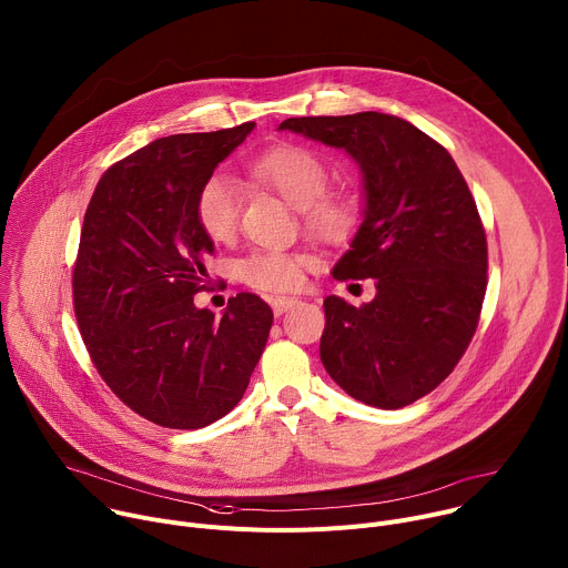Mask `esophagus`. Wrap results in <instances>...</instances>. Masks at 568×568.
<instances>
[{
	"label": "esophagus",
	"mask_w": 568,
	"mask_h": 568,
	"mask_svg": "<svg viewBox=\"0 0 568 568\" xmlns=\"http://www.w3.org/2000/svg\"><path fill=\"white\" fill-rule=\"evenodd\" d=\"M296 303H298V298H294V296H276V298H272V310L276 316H281L283 312L292 310Z\"/></svg>",
	"instance_id": "esophagus-1"
}]
</instances>
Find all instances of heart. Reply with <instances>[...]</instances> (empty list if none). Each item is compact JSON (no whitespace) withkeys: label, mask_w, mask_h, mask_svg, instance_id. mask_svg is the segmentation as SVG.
I'll use <instances>...</instances> for the list:
<instances>
[{"label":"heart","mask_w":568,"mask_h":568,"mask_svg":"<svg viewBox=\"0 0 568 568\" xmlns=\"http://www.w3.org/2000/svg\"><path fill=\"white\" fill-rule=\"evenodd\" d=\"M252 175L281 195L290 206L301 211L307 231L328 242H346L353 237L359 213L353 200L344 195H326L331 184L328 166L323 159L301 145L274 148L250 166ZM240 215V197L235 184L226 175H211L197 191L195 220L200 229L215 242H224L235 233ZM307 258L294 252H252L235 263L242 283L263 292H290L301 283Z\"/></svg>","instance_id":"obj_1"}]
</instances>
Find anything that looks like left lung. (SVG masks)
Returning a JSON list of instances; mask_svg holds the SVG:
<instances>
[{
	"instance_id": "8db88e82",
	"label": "left lung",
	"mask_w": 568,
	"mask_h": 568,
	"mask_svg": "<svg viewBox=\"0 0 568 568\" xmlns=\"http://www.w3.org/2000/svg\"><path fill=\"white\" fill-rule=\"evenodd\" d=\"M278 130L342 148L362 171L364 211L337 281H375L362 307L323 301L321 362L355 399L399 409L432 393L469 346L488 242L452 154L393 114L287 119Z\"/></svg>"
}]
</instances>
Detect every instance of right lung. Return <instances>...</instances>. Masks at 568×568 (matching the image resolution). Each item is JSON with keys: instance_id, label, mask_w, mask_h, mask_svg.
Instances as JSON below:
<instances>
[{"instance_id": "1", "label": "right lung", "mask_w": 568, "mask_h": 568, "mask_svg": "<svg viewBox=\"0 0 568 568\" xmlns=\"http://www.w3.org/2000/svg\"><path fill=\"white\" fill-rule=\"evenodd\" d=\"M256 123L156 139L105 171L73 265V310L90 357L132 412L202 429L245 395L274 314L250 292L222 316L195 307L213 240L195 197Z\"/></svg>"}]
</instances>
